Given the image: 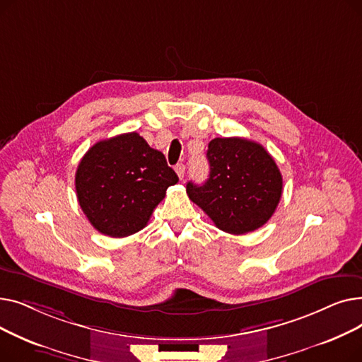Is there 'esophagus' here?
I'll use <instances>...</instances> for the list:
<instances>
[{
  "instance_id": "esophagus-1",
  "label": "esophagus",
  "mask_w": 362,
  "mask_h": 362,
  "mask_svg": "<svg viewBox=\"0 0 362 362\" xmlns=\"http://www.w3.org/2000/svg\"><path fill=\"white\" fill-rule=\"evenodd\" d=\"M175 170H176V173H177L179 179H183V177H185V165H183V164H177V165L175 167Z\"/></svg>"
}]
</instances>
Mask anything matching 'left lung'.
Returning <instances> with one entry per match:
<instances>
[{
    "mask_svg": "<svg viewBox=\"0 0 362 362\" xmlns=\"http://www.w3.org/2000/svg\"><path fill=\"white\" fill-rule=\"evenodd\" d=\"M210 176L187 182L186 192L220 230L245 235L274 214L283 192L280 170L262 145L243 138H216L208 144Z\"/></svg>",
    "mask_w": 362,
    "mask_h": 362,
    "instance_id": "8db88e82",
    "label": "left lung"
}]
</instances>
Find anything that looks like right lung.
I'll return each mask as SVG.
<instances>
[{
    "instance_id": "1",
    "label": "right lung",
    "mask_w": 362,
    "mask_h": 362,
    "mask_svg": "<svg viewBox=\"0 0 362 362\" xmlns=\"http://www.w3.org/2000/svg\"><path fill=\"white\" fill-rule=\"evenodd\" d=\"M177 182L163 152L136 132L90 146L74 177L82 211L95 229L111 238L142 230L167 187Z\"/></svg>"
}]
</instances>
